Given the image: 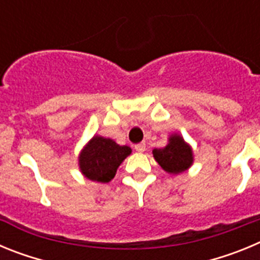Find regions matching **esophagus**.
I'll list each match as a JSON object with an SVG mask.
<instances>
[{"label": "esophagus", "mask_w": 260, "mask_h": 260, "mask_svg": "<svg viewBox=\"0 0 260 260\" xmlns=\"http://www.w3.org/2000/svg\"><path fill=\"white\" fill-rule=\"evenodd\" d=\"M135 150H137L138 152H144V151H146V143L142 142V143L135 144Z\"/></svg>", "instance_id": "obj_1"}]
</instances>
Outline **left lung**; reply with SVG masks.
Listing matches in <instances>:
<instances>
[{
    "mask_svg": "<svg viewBox=\"0 0 260 260\" xmlns=\"http://www.w3.org/2000/svg\"><path fill=\"white\" fill-rule=\"evenodd\" d=\"M153 157L168 173H181L192 162V151L180 135H173L169 143L160 150H153Z\"/></svg>",
    "mask_w": 260,
    "mask_h": 260,
    "instance_id": "left-lung-1",
    "label": "left lung"
}]
</instances>
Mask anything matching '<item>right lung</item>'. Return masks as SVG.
<instances>
[{
    "label": "right lung",
    "instance_id": "1",
    "mask_svg": "<svg viewBox=\"0 0 260 260\" xmlns=\"http://www.w3.org/2000/svg\"><path fill=\"white\" fill-rule=\"evenodd\" d=\"M130 153V147L119 146L109 138L93 137L79 156L80 171L89 180L109 182Z\"/></svg>",
    "mask_w": 260,
    "mask_h": 260
}]
</instances>
